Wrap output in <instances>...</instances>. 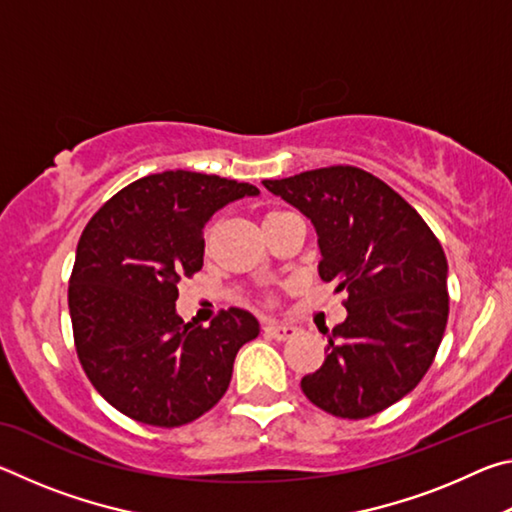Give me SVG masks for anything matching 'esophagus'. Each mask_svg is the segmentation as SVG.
I'll list each match as a JSON object with an SVG mask.
<instances>
[{
	"label": "esophagus",
	"mask_w": 512,
	"mask_h": 512,
	"mask_svg": "<svg viewBox=\"0 0 512 512\" xmlns=\"http://www.w3.org/2000/svg\"><path fill=\"white\" fill-rule=\"evenodd\" d=\"M264 332L275 341H289L298 334V327L289 325V323H266Z\"/></svg>",
	"instance_id": "1"
}]
</instances>
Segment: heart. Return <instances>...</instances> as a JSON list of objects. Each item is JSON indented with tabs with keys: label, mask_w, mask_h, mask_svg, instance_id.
Instances as JSON below:
<instances>
[{
	"label": "heart",
	"mask_w": 512,
	"mask_h": 512,
	"mask_svg": "<svg viewBox=\"0 0 512 512\" xmlns=\"http://www.w3.org/2000/svg\"><path fill=\"white\" fill-rule=\"evenodd\" d=\"M273 214H280V212H273ZM273 214H268V216H273ZM268 216H266V219H268ZM205 241H210V232L205 235Z\"/></svg>",
	"instance_id": "1"
}]
</instances>
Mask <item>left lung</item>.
Returning a JSON list of instances; mask_svg holds the SVG:
<instances>
[{
    "mask_svg": "<svg viewBox=\"0 0 512 512\" xmlns=\"http://www.w3.org/2000/svg\"><path fill=\"white\" fill-rule=\"evenodd\" d=\"M264 187L307 216L318 235L320 280L348 291V318L327 334L325 363L302 377V393L350 420L400 402L445 334L443 246L400 194L357 167L314 169Z\"/></svg>",
    "mask_w": 512,
    "mask_h": 512,
    "instance_id": "obj_1",
    "label": "left lung"
}]
</instances>
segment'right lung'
Instances as JSON below:
<instances>
[{"mask_svg": "<svg viewBox=\"0 0 512 512\" xmlns=\"http://www.w3.org/2000/svg\"><path fill=\"white\" fill-rule=\"evenodd\" d=\"M257 194L237 180L162 171L121 189L85 225L69 280L76 352L99 395L128 418L180 427L228 391L257 318L230 307L210 327L185 323L178 284L203 268L214 212Z\"/></svg>", "mask_w": 512, "mask_h": 512, "instance_id": "obj_1", "label": "right lung"}]
</instances>
